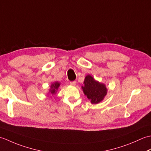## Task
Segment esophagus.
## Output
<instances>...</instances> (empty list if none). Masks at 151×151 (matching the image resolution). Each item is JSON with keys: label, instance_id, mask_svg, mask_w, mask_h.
<instances>
[{"label": "esophagus", "instance_id": "1", "mask_svg": "<svg viewBox=\"0 0 151 151\" xmlns=\"http://www.w3.org/2000/svg\"><path fill=\"white\" fill-rule=\"evenodd\" d=\"M70 84L71 85V86H76V81H72V82H70Z\"/></svg>", "mask_w": 151, "mask_h": 151}]
</instances>
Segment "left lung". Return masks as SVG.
Returning <instances> with one entry per match:
<instances>
[{
    "label": "left lung",
    "mask_w": 151,
    "mask_h": 151,
    "mask_svg": "<svg viewBox=\"0 0 151 151\" xmlns=\"http://www.w3.org/2000/svg\"><path fill=\"white\" fill-rule=\"evenodd\" d=\"M83 84L82 91L91 104L99 103L104 100L107 95L108 89L106 85L96 81L91 75H88L86 76Z\"/></svg>",
    "instance_id": "8db88e82"
}]
</instances>
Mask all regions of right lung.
Returning a JSON list of instances; mask_svg holds the SVG:
<instances>
[{
	"mask_svg": "<svg viewBox=\"0 0 151 151\" xmlns=\"http://www.w3.org/2000/svg\"><path fill=\"white\" fill-rule=\"evenodd\" d=\"M60 86V82H59L56 81L52 83V84H51L50 87V89H49V93L52 96H53L54 94H56Z\"/></svg>",
	"mask_w": 151,
	"mask_h": 151,
	"instance_id": "add662e5",
	"label": "right lung"
}]
</instances>
